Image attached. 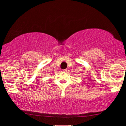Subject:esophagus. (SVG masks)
Here are the masks:
<instances>
[{
    "mask_svg": "<svg viewBox=\"0 0 126 126\" xmlns=\"http://www.w3.org/2000/svg\"><path fill=\"white\" fill-rule=\"evenodd\" d=\"M67 69H64V70H63L62 72H67Z\"/></svg>",
    "mask_w": 126,
    "mask_h": 126,
    "instance_id": "esophagus-1",
    "label": "esophagus"
}]
</instances>
